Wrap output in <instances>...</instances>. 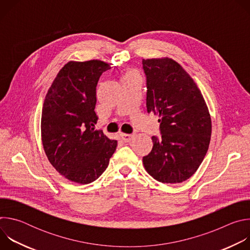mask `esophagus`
I'll return each mask as SVG.
<instances>
[{
  "label": "esophagus",
  "mask_w": 250,
  "mask_h": 250,
  "mask_svg": "<svg viewBox=\"0 0 250 250\" xmlns=\"http://www.w3.org/2000/svg\"><path fill=\"white\" fill-rule=\"evenodd\" d=\"M133 135L132 134H127V133H122L121 134V138L124 142H129L132 139Z\"/></svg>",
  "instance_id": "1"
}]
</instances>
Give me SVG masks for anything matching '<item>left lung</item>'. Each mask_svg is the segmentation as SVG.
I'll return each instance as SVG.
<instances>
[{
	"instance_id": "8db88e82",
	"label": "left lung",
	"mask_w": 250,
	"mask_h": 250,
	"mask_svg": "<svg viewBox=\"0 0 250 250\" xmlns=\"http://www.w3.org/2000/svg\"><path fill=\"white\" fill-rule=\"evenodd\" d=\"M146 108L159 116L161 137L142 158L146 170L162 183H181L197 171L208 151L211 121L196 83L176 61L144 59Z\"/></svg>"
}]
</instances>
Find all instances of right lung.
Masks as SVG:
<instances>
[{"instance_id": "right-lung-1", "label": "right lung", "mask_w": 250, "mask_h": 250, "mask_svg": "<svg viewBox=\"0 0 250 250\" xmlns=\"http://www.w3.org/2000/svg\"><path fill=\"white\" fill-rule=\"evenodd\" d=\"M111 67L100 60L70 61L49 88L42 114L45 154L66 179L89 184L103 174L118 141L95 130L96 87Z\"/></svg>"}]
</instances>
